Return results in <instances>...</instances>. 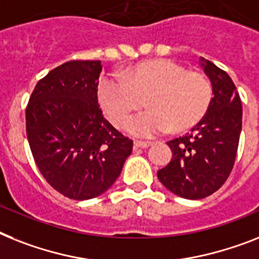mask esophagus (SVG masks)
I'll use <instances>...</instances> for the list:
<instances>
[{
	"mask_svg": "<svg viewBox=\"0 0 259 259\" xmlns=\"http://www.w3.org/2000/svg\"><path fill=\"white\" fill-rule=\"evenodd\" d=\"M135 147L136 148H147V147H149V145L152 144L151 142H140V140H135Z\"/></svg>",
	"mask_w": 259,
	"mask_h": 259,
	"instance_id": "obj_1",
	"label": "esophagus"
}]
</instances>
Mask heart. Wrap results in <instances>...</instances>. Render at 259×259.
I'll return each mask as SVG.
<instances>
[{"label":"heart","instance_id":"obj_1","mask_svg":"<svg viewBox=\"0 0 259 259\" xmlns=\"http://www.w3.org/2000/svg\"><path fill=\"white\" fill-rule=\"evenodd\" d=\"M120 80L104 78L98 89L99 103L111 123L124 127L147 104L149 110L128 125L138 136L189 131L208 114L213 100L209 79L175 62L157 59L125 68Z\"/></svg>","mask_w":259,"mask_h":259}]
</instances>
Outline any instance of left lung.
Returning a JSON list of instances; mask_svg holds the SVG:
<instances>
[{
    "label": "left lung",
    "instance_id": "8db88e82",
    "mask_svg": "<svg viewBox=\"0 0 259 259\" xmlns=\"http://www.w3.org/2000/svg\"><path fill=\"white\" fill-rule=\"evenodd\" d=\"M202 66L214 94L210 108L191 132L166 143L172 160L157 172L166 189L189 200L208 197L225 184L242 128V104L230 76L209 61Z\"/></svg>",
    "mask_w": 259,
    "mask_h": 259
}]
</instances>
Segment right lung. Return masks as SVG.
<instances>
[{
  "mask_svg": "<svg viewBox=\"0 0 259 259\" xmlns=\"http://www.w3.org/2000/svg\"><path fill=\"white\" fill-rule=\"evenodd\" d=\"M100 61H70L51 70L26 107V135L40 175L71 200L104 193L134 142L115 130L98 103Z\"/></svg>",
  "mask_w": 259,
  "mask_h": 259,
  "instance_id": "right-lung-1",
  "label": "right lung"
}]
</instances>
